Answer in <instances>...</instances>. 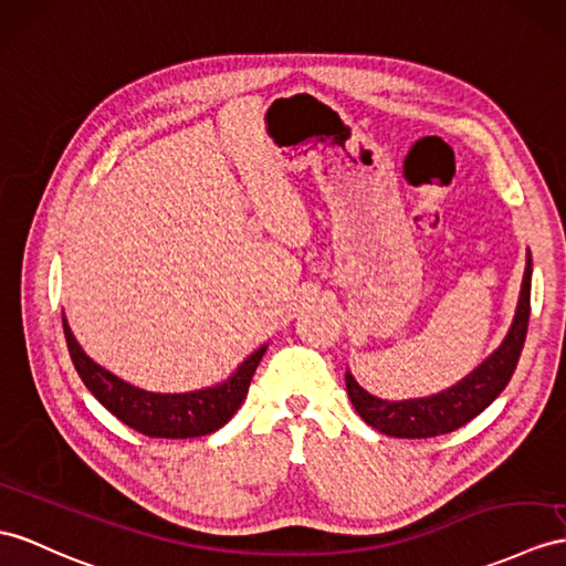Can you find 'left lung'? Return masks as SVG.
Segmentation results:
<instances>
[{
  "mask_svg": "<svg viewBox=\"0 0 566 566\" xmlns=\"http://www.w3.org/2000/svg\"><path fill=\"white\" fill-rule=\"evenodd\" d=\"M531 273L533 261L528 254L516 316L506 338L502 340V346L485 363L478 365L471 375L463 377L459 384H453L451 389L424 398H410V401H384V398L367 394L353 379L350 371H346V389L357 416L381 434L401 439H427L447 434L480 416L504 391L521 357L531 316Z\"/></svg>",
  "mask_w": 566,
  "mask_h": 566,
  "instance_id": "left-lung-1",
  "label": "left lung"
}]
</instances>
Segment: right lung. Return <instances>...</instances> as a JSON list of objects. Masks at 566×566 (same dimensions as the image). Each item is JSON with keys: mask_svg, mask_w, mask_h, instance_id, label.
Returning a JSON list of instances; mask_svg holds the SVG:
<instances>
[{"mask_svg": "<svg viewBox=\"0 0 566 566\" xmlns=\"http://www.w3.org/2000/svg\"><path fill=\"white\" fill-rule=\"evenodd\" d=\"M62 324L69 355H72V363L86 389L132 430L160 439L203 437L223 427L242 406L256 365L266 353V346L254 350L226 381L216 384V387L189 394H154L132 387V384L115 377L113 371L95 365L81 350L64 316Z\"/></svg>", "mask_w": 566, "mask_h": 566, "instance_id": "right-lung-1", "label": "right lung"}]
</instances>
